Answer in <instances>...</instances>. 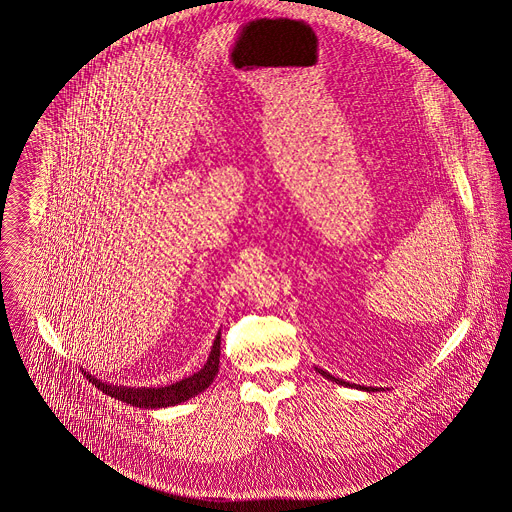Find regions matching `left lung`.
<instances>
[{
  "instance_id": "left-lung-1",
  "label": "left lung",
  "mask_w": 512,
  "mask_h": 512,
  "mask_svg": "<svg viewBox=\"0 0 512 512\" xmlns=\"http://www.w3.org/2000/svg\"><path fill=\"white\" fill-rule=\"evenodd\" d=\"M316 373H320V375L326 376L328 380H332V382H336V384H340V386H351V388H357V390H365V392H375V390H380V388H376V386H361V384H355V382H345L343 378H336V376L330 375L328 371H322V369H318V367H316Z\"/></svg>"
}]
</instances>
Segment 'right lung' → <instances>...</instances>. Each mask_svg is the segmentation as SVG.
Wrapping results in <instances>:
<instances>
[{
    "label": "right lung",
    "instance_id": "right-lung-1",
    "mask_svg": "<svg viewBox=\"0 0 512 512\" xmlns=\"http://www.w3.org/2000/svg\"><path fill=\"white\" fill-rule=\"evenodd\" d=\"M219 355H221V332H217L213 345H211V351H209V357L205 361L204 367L194 373L192 376H186L174 384L169 386H161V388H136V386H118V384H108L103 382L101 378L83 371V375H87V378L99 388L103 390L106 396L110 398H116V400H122L130 406H136V408H169V406H176V404H182L198 394H202L205 388L213 382V378L219 373Z\"/></svg>",
    "mask_w": 512,
    "mask_h": 512
}]
</instances>
